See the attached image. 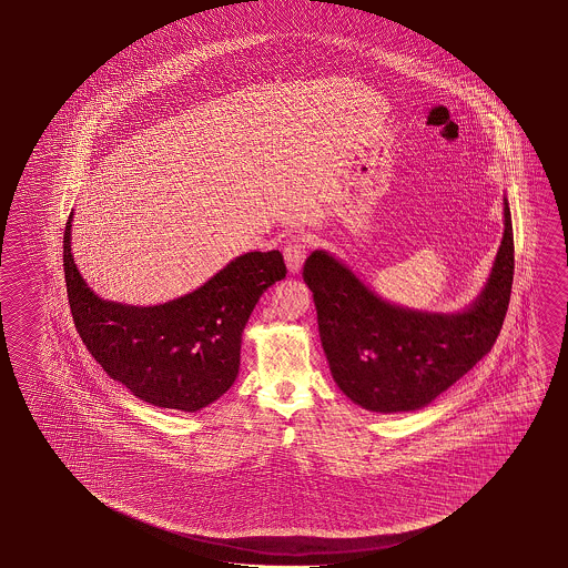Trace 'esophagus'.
I'll list each match as a JSON object with an SVG mask.
<instances>
[{
	"label": "esophagus",
	"mask_w": 568,
	"mask_h": 568,
	"mask_svg": "<svg viewBox=\"0 0 568 568\" xmlns=\"http://www.w3.org/2000/svg\"><path fill=\"white\" fill-rule=\"evenodd\" d=\"M305 243L301 242V237H293L291 242H287L283 255H285V263H287V270L291 273H298L303 261H305Z\"/></svg>",
	"instance_id": "obj_1"
}]
</instances>
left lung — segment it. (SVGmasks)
<instances>
[{
    "label": "left lung",
    "instance_id": "8db88e82",
    "mask_svg": "<svg viewBox=\"0 0 568 568\" xmlns=\"http://www.w3.org/2000/svg\"><path fill=\"white\" fill-rule=\"evenodd\" d=\"M505 232L484 291L462 313L392 305L331 253L303 267L318 335L336 386L358 406L394 414L424 408L491 351L511 298L515 247L509 202Z\"/></svg>",
    "mask_w": 568,
    "mask_h": 568
}]
</instances>
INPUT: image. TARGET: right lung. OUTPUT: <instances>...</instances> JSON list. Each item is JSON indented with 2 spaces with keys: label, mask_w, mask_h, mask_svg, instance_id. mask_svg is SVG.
Wrapping results in <instances>:
<instances>
[{
  "label": "right lung",
  "mask_w": 568,
  "mask_h": 568,
  "mask_svg": "<svg viewBox=\"0 0 568 568\" xmlns=\"http://www.w3.org/2000/svg\"><path fill=\"white\" fill-rule=\"evenodd\" d=\"M63 235L67 297L84 346L112 381L159 408L197 412L230 390L240 373L243 328L263 291L285 277L283 255L243 253L184 297L134 307L94 295Z\"/></svg>",
  "instance_id": "1"
}]
</instances>
